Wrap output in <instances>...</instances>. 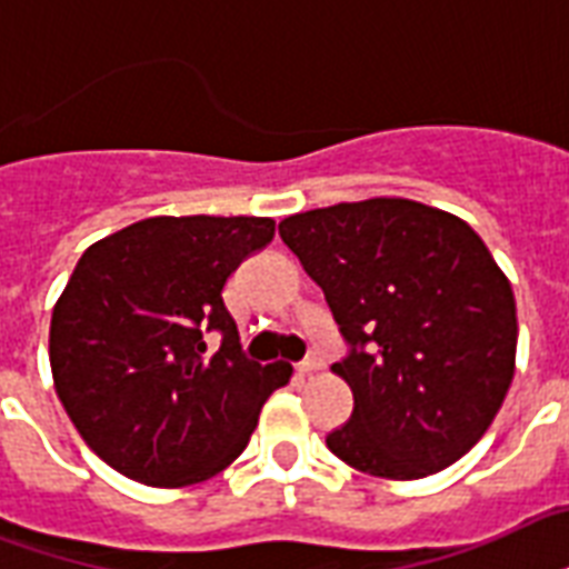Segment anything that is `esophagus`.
<instances>
[{
    "label": "esophagus",
    "mask_w": 569,
    "mask_h": 569,
    "mask_svg": "<svg viewBox=\"0 0 569 569\" xmlns=\"http://www.w3.org/2000/svg\"><path fill=\"white\" fill-rule=\"evenodd\" d=\"M319 367H322V361H319L316 355H310V358H303V361L298 363V372H301V376H310V372H316Z\"/></svg>",
    "instance_id": "34e87169"
}]
</instances>
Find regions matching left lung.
<instances>
[{"label":"left lung","mask_w":569,"mask_h":569,"mask_svg":"<svg viewBox=\"0 0 569 569\" xmlns=\"http://www.w3.org/2000/svg\"><path fill=\"white\" fill-rule=\"evenodd\" d=\"M280 238L325 292L349 352L331 367L352 418L333 457L418 480L475 448L513 381L516 301L466 220L411 199L286 217Z\"/></svg>","instance_id":"8db88e82"}]
</instances>
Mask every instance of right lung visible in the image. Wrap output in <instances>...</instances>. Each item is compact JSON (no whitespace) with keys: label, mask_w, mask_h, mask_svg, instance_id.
<instances>
[{"label":"right lung","mask_w":569,"mask_h":569,"mask_svg":"<svg viewBox=\"0 0 569 569\" xmlns=\"http://www.w3.org/2000/svg\"><path fill=\"white\" fill-rule=\"evenodd\" d=\"M271 238V217H149L80 256L53 307L50 367L82 441L119 475L176 489L241 457L292 367L244 358L223 286Z\"/></svg>","instance_id":"add662e5"}]
</instances>
